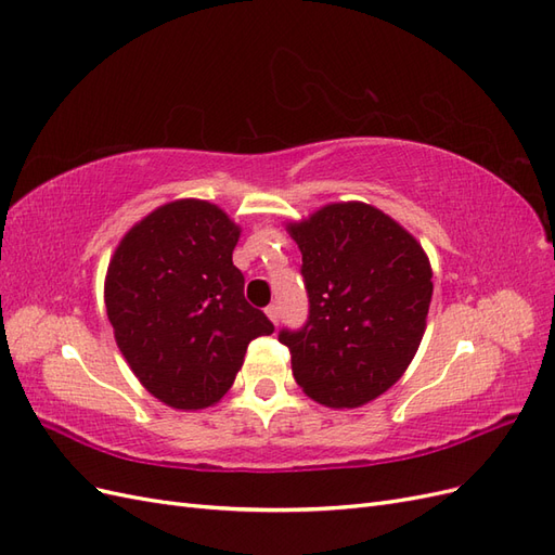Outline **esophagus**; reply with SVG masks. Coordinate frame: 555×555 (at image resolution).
<instances>
[{"label": "esophagus", "mask_w": 555, "mask_h": 555, "mask_svg": "<svg viewBox=\"0 0 555 555\" xmlns=\"http://www.w3.org/2000/svg\"><path fill=\"white\" fill-rule=\"evenodd\" d=\"M266 314H268V319H271L273 324H278V322H280V314H282V312H280V306H275V304L268 306V308H266Z\"/></svg>", "instance_id": "obj_1"}]
</instances>
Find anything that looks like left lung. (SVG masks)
<instances>
[{
  "instance_id": "1",
  "label": "left lung",
  "mask_w": 555,
  "mask_h": 555,
  "mask_svg": "<svg viewBox=\"0 0 555 555\" xmlns=\"http://www.w3.org/2000/svg\"><path fill=\"white\" fill-rule=\"evenodd\" d=\"M298 243L308 322L282 328L292 371L326 408H361L400 379L424 338L433 271L424 247L382 210L331 204L287 227Z\"/></svg>"
}]
</instances>
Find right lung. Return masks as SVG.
<instances>
[{"label": "right lung", "mask_w": 555, "mask_h": 555, "mask_svg": "<svg viewBox=\"0 0 555 555\" xmlns=\"http://www.w3.org/2000/svg\"><path fill=\"white\" fill-rule=\"evenodd\" d=\"M241 229L208 201L180 198L127 231L106 273V312L133 375L176 410L215 405L247 345L275 326L233 266Z\"/></svg>", "instance_id": "right-lung-1"}]
</instances>
